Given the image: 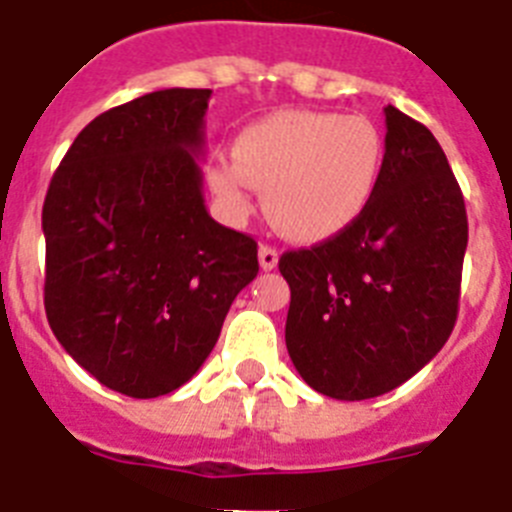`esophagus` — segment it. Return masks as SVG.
<instances>
[{"instance_id": "1", "label": "esophagus", "mask_w": 512, "mask_h": 512, "mask_svg": "<svg viewBox=\"0 0 512 512\" xmlns=\"http://www.w3.org/2000/svg\"><path fill=\"white\" fill-rule=\"evenodd\" d=\"M259 264H261V269H264V271L277 269V264H279V251H277V248L261 246L259 248Z\"/></svg>"}]
</instances>
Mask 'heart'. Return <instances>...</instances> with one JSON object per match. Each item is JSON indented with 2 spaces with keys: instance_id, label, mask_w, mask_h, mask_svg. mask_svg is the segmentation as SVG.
Returning <instances> with one entry per match:
<instances>
[{
  "instance_id": "obj_1",
  "label": "heart",
  "mask_w": 512,
  "mask_h": 512,
  "mask_svg": "<svg viewBox=\"0 0 512 512\" xmlns=\"http://www.w3.org/2000/svg\"><path fill=\"white\" fill-rule=\"evenodd\" d=\"M384 171V138L369 117L284 110L235 138L233 161H212V192L233 215L251 210V189L287 238L328 241L364 215Z\"/></svg>"
}]
</instances>
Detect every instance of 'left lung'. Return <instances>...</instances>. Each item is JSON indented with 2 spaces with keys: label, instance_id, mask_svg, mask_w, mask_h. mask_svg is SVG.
<instances>
[{
  "label": "left lung",
  "instance_id": "obj_1",
  "mask_svg": "<svg viewBox=\"0 0 512 512\" xmlns=\"http://www.w3.org/2000/svg\"><path fill=\"white\" fill-rule=\"evenodd\" d=\"M384 171L351 228L287 251L289 359L320 395L369 400L418 374L459 312L469 225L446 153L425 125L384 107Z\"/></svg>",
  "mask_w": 512,
  "mask_h": 512
}]
</instances>
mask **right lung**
Here are the masks:
<instances>
[{
    "instance_id": "add662e5",
    "label": "right lung",
    "mask_w": 512,
    "mask_h": 512,
    "mask_svg": "<svg viewBox=\"0 0 512 512\" xmlns=\"http://www.w3.org/2000/svg\"><path fill=\"white\" fill-rule=\"evenodd\" d=\"M210 89H158L94 117L43 205L45 315L94 379L148 400L179 390L259 274L251 235L202 194Z\"/></svg>"
}]
</instances>
